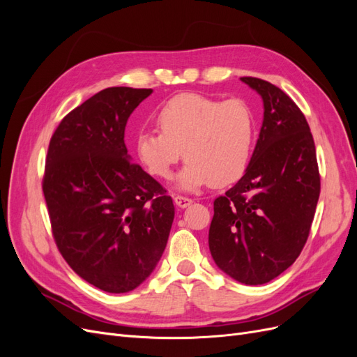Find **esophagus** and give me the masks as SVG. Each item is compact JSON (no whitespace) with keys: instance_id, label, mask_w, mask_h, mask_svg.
<instances>
[{"instance_id":"34e87169","label":"esophagus","mask_w":357,"mask_h":357,"mask_svg":"<svg viewBox=\"0 0 357 357\" xmlns=\"http://www.w3.org/2000/svg\"><path fill=\"white\" fill-rule=\"evenodd\" d=\"M174 202H176L177 207H180V208H186V207H189V205H190L193 201H192V198L177 195V197H174Z\"/></svg>"}]
</instances>
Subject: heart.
I'll list each match as a JSON object with an SVG mask.
<instances>
[{
  "instance_id": "obj_1",
  "label": "heart",
  "mask_w": 357,
  "mask_h": 357,
  "mask_svg": "<svg viewBox=\"0 0 357 357\" xmlns=\"http://www.w3.org/2000/svg\"><path fill=\"white\" fill-rule=\"evenodd\" d=\"M159 132L139 131L135 156L156 178L167 180L181 158L186 165L177 178L183 190L238 181L250 165L257 123L244 100H215L186 92L172 96L155 116Z\"/></svg>"
}]
</instances>
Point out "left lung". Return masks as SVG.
<instances>
[{"mask_svg": "<svg viewBox=\"0 0 357 357\" xmlns=\"http://www.w3.org/2000/svg\"><path fill=\"white\" fill-rule=\"evenodd\" d=\"M264 100V122L245 174L214 199L210 252L244 284L271 282L296 261L320 195L316 146L299 107L275 84L241 77Z\"/></svg>", "mask_w": 357, "mask_h": 357, "instance_id": "left-lung-1", "label": "left lung"}]
</instances>
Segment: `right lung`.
<instances>
[{"instance_id":"obj_1","label":"right lung","mask_w":357,"mask_h":357,"mask_svg":"<svg viewBox=\"0 0 357 357\" xmlns=\"http://www.w3.org/2000/svg\"><path fill=\"white\" fill-rule=\"evenodd\" d=\"M152 89L107 88L58 125L43 193L53 240L73 271L109 294L134 290L152 274L174 220L167 190L131 162L128 117Z\"/></svg>"}]
</instances>
